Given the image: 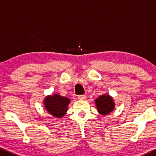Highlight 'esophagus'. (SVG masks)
I'll list each match as a JSON object with an SVG mask.
<instances>
[{
	"label": "esophagus",
	"instance_id": "obj_1",
	"mask_svg": "<svg viewBox=\"0 0 156 156\" xmlns=\"http://www.w3.org/2000/svg\"><path fill=\"white\" fill-rule=\"evenodd\" d=\"M78 99H79V100H85V99H86V95H79V96H78Z\"/></svg>",
	"mask_w": 156,
	"mask_h": 156
}]
</instances>
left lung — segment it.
I'll return each instance as SVG.
<instances>
[{"instance_id":"8db88e82","label":"left lung","mask_w":156,"mask_h":156,"mask_svg":"<svg viewBox=\"0 0 156 156\" xmlns=\"http://www.w3.org/2000/svg\"><path fill=\"white\" fill-rule=\"evenodd\" d=\"M98 113L101 115H107L114 110L115 103L112 98L108 94L102 95L95 100Z\"/></svg>"}]
</instances>
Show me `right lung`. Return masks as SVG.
I'll return each instance as SVG.
<instances>
[{
    "instance_id": "obj_1",
    "label": "right lung",
    "mask_w": 156,
    "mask_h": 156,
    "mask_svg": "<svg viewBox=\"0 0 156 156\" xmlns=\"http://www.w3.org/2000/svg\"><path fill=\"white\" fill-rule=\"evenodd\" d=\"M70 100L62 97L58 94L48 95L44 100L45 109L49 114L56 118H62L68 111V106Z\"/></svg>"
}]
</instances>
